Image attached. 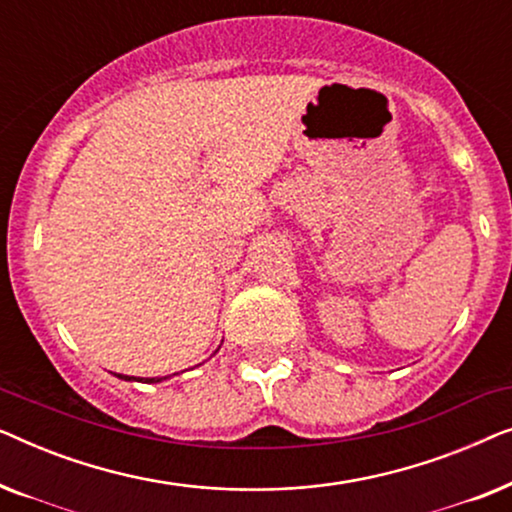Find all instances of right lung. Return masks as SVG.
<instances>
[{
    "instance_id": "right-lung-1",
    "label": "right lung",
    "mask_w": 512,
    "mask_h": 512,
    "mask_svg": "<svg viewBox=\"0 0 512 512\" xmlns=\"http://www.w3.org/2000/svg\"><path fill=\"white\" fill-rule=\"evenodd\" d=\"M121 377V380H125V382H146V384H153V382H163L165 377H130V375H118Z\"/></svg>"
}]
</instances>
